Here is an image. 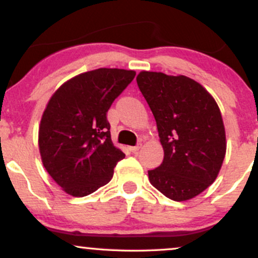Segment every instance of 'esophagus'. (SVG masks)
Segmentation results:
<instances>
[{"label":"esophagus","instance_id":"34e87169","mask_svg":"<svg viewBox=\"0 0 258 258\" xmlns=\"http://www.w3.org/2000/svg\"><path fill=\"white\" fill-rule=\"evenodd\" d=\"M141 148H142V144H137V146H135V147H128V149L131 150L132 153H137Z\"/></svg>","mask_w":258,"mask_h":258}]
</instances>
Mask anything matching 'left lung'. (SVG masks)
<instances>
[{
  "instance_id": "8db88e82",
  "label": "left lung",
  "mask_w": 258,
  "mask_h": 258,
  "mask_svg": "<svg viewBox=\"0 0 258 258\" xmlns=\"http://www.w3.org/2000/svg\"><path fill=\"white\" fill-rule=\"evenodd\" d=\"M137 85L154 117L164 160L148 171L165 197L185 201L215 182L226 155V131L217 103L193 79L142 72Z\"/></svg>"
}]
</instances>
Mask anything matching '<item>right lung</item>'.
<instances>
[{"mask_svg":"<svg viewBox=\"0 0 258 258\" xmlns=\"http://www.w3.org/2000/svg\"><path fill=\"white\" fill-rule=\"evenodd\" d=\"M136 73L92 70L63 84L49 99L38 130L47 172L73 197H86L110 182L125 154L114 147L106 112Z\"/></svg>","mask_w":258,"mask_h":258,"instance_id":"obj_1","label":"right lung"}]
</instances>
